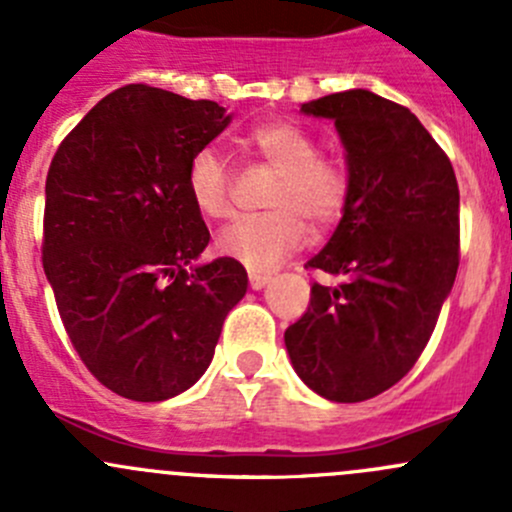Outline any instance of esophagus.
<instances>
[{"label":"esophagus","instance_id":"34e87169","mask_svg":"<svg viewBox=\"0 0 512 512\" xmlns=\"http://www.w3.org/2000/svg\"><path fill=\"white\" fill-rule=\"evenodd\" d=\"M247 280H250L252 289H262L267 282H270V275H262V272H250V277H247Z\"/></svg>","mask_w":512,"mask_h":512}]
</instances>
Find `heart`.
<instances>
[{
    "mask_svg": "<svg viewBox=\"0 0 512 512\" xmlns=\"http://www.w3.org/2000/svg\"><path fill=\"white\" fill-rule=\"evenodd\" d=\"M255 156L277 170L265 205L267 213L245 215L223 227L215 240L220 255L255 272L272 270L307 242L309 227L334 225L352 195L347 160L319 153L317 138L292 121H267L247 133ZM185 190L200 215L210 220L232 213L235 178L223 153L203 146L185 168Z\"/></svg>",
    "mask_w": 512,
    "mask_h": 512,
    "instance_id": "1",
    "label": "heart"
}]
</instances>
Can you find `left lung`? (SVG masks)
Returning a JSON list of instances; mask_svg holds the SVG:
<instances>
[{
    "label": "left lung",
    "mask_w": 512,
    "mask_h": 512,
    "mask_svg": "<svg viewBox=\"0 0 512 512\" xmlns=\"http://www.w3.org/2000/svg\"><path fill=\"white\" fill-rule=\"evenodd\" d=\"M302 111L337 126L352 195L304 265L339 285L314 282L285 344L309 389L356 404L404 379L426 349L461 262V198L451 160L406 106L352 89Z\"/></svg>",
    "instance_id": "obj_1"
}]
</instances>
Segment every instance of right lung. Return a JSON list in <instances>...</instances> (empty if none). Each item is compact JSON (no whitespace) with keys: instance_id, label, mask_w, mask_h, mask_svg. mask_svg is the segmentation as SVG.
<instances>
[{"instance_id":"obj_1","label":"right lung","mask_w":512,"mask_h":512,"mask_svg":"<svg viewBox=\"0 0 512 512\" xmlns=\"http://www.w3.org/2000/svg\"><path fill=\"white\" fill-rule=\"evenodd\" d=\"M227 123L215 101L128 84L81 118L49 165L46 280L76 354L123 399L190 389L247 292L245 267L230 257L188 267L210 232L185 168Z\"/></svg>"}]
</instances>
